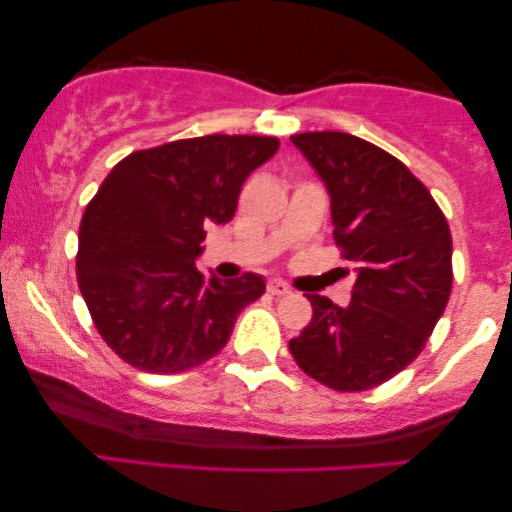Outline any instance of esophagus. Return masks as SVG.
I'll return each instance as SVG.
<instances>
[{"label": "esophagus", "instance_id": "esophagus-1", "mask_svg": "<svg viewBox=\"0 0 512 512\" xmlns=\"http://www.w3.org/2000/svg\"><path fill=\"white\" fill-rule=\"evenodd\" d=\"M268 291L272 293V296H289L291 286L286 284V282H282V279H270Z\"/></svg>", "mask_w": 512, "mask_h": 512}]
</instances>
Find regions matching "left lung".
Wrapping results in <instances>:
<instances>
[{
  "label": "left lung",
  "instance_id": "1",
  "mask_svg": "<svg viewBox=\"0 0 512 512\" xmlns=\"http://www.w3.org/2000/svg\"><path fill=\"white\" fill-rule=\"evenodd\" d=\"M291 142L324 181L333 237L356 263L352 303L307 293L312 321L289 342L293 359L335 391H366L422 352L452 291V235L426 186L380 146L347 132Z\"/></svg>",
  "mask_w": 512,
  "mask_h": 512
}]
</instances>
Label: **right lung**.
Listing matches in <instances>:
<instances>
[{
    "label": "right lung",
    "mask_w": 512,
    "mask_h": 512,
    "mask_svg": "<svg viewBox=\"0 0 512 512\" xmlns=\"http://www.w3.org/2000/svg\"><path fill=\"white\" fill-rule=\"evenodd\" d=\"M277 137L207 135L123 158L81 219L76 277L104 342L146 373L174 375L226 347L265 279L205 277V228L235 216L242 184Z\"/></svg>",
    "instance_id": "obj_1"
}]
</instances>
